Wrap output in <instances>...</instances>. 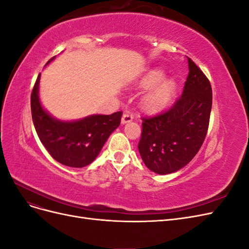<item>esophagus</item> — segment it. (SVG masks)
<instances>
[{"label": "esophagus", "mask_w": 249, "mask_h": 249, "mask_svg": "<svg viewBox=\"0 0 249 249\" xmlns=\"http://www.w3.org/2000/svg\"><path fill=\"white\" fill-rule=\"evenodd\" d=\"M134 119V116L133 114H131V113L129 111L124 112V114L123 115V118H122V124H129L131 123L132 120Z\"/></svg>", "instance_id": "obj_1"}]
</instances>
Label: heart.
<instances>
[{"label":"heart","mask_w":249,"mask_h":249,"mask_svg":"<svg viewBox=\"0 0 249 249\" xmlns=\"http://www.w3.org/2000/svg\"><path fill=\"white\" fill-rule=\"evenodd\" d=\"M166 72L161 69H153L145 72L138 87L141 89H152L143 97L142 106L148 112H159L166 108L175 99L178 92V83L173 79H167Z\"/></svg>","instance_id":"obj_1"}]
</instances>
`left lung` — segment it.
I'll return each instance as SVG.
<instances>
[{"label":"left lung","instance_id":"obj_1","mask_svg":"<svg viewBox=\"0 0 249 249\" xmlns=\"http://www.w3.org/2000/svg\"><path fill=\"white\" fill-rule=\"evenodd\" d=\"M188 65L189 74L182 96L168 111L142 123L139 154L145 166L158 175H169L186 166L207 135L212 88L190 58Z\"/></svg>","mask_w":249,"mask_h":249}]
</instances>
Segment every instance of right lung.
<instances>
[{
    "label": "right lung",
    "mask_w": 249,
    "mask_h": 249,
    "mask_svg": "<svg viewBox=\"0 0 249 249\" xmlns=\"http://www.w3.org/2000/svg\"><path fill=\"white\" fill-rule=\"evenodd\" d=\"M55 57L49 60L48 65ZM40 74L31 94L32 119L37 135L56 161L81 168L92 163L110 135L120 124L123 112L111 115L93 114L77 120H61L51 115L39 99Z\"/></svg>",
    "instance_id": "1"
}]
</instances>
